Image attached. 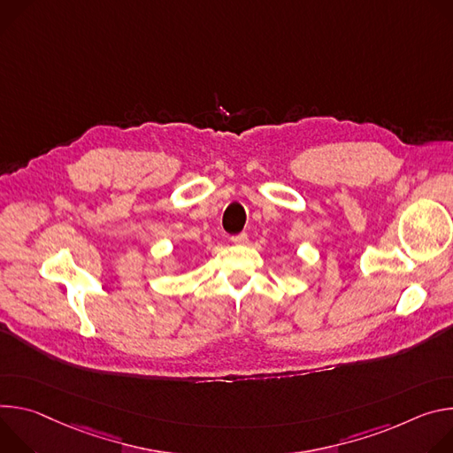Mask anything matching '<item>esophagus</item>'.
<instances>
[{"label":"esophagus","mask_w":453,"mask_h":453,"mask_svg":"<svg viewBox=\"0 0 453 453\" xmlns=\"http://www.w3.org/2000/svg\"><path fill=\"white\" fill-rule=\"evenodd\" d=\"M234 244H246L248 242V235L242 232V234H237V235H232L230 237Z\"/></svg>","instance_id":"34e87169"}]
</instances>
